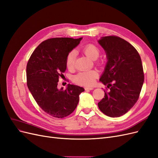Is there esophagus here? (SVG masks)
<instances>
[{
  "label": "esophagus",
  "mask_w": 158,
  "mask_h": 158,
  "mask_svg": "<svg viewBox=\"0 0 158 158\" xmlns=\"http://www.w3.org/2000/svg\"><path fill=\"white\" fill-rule=\"evenodd\" d=\"M85 90H92L94 89V88L92 87H85Z\"/></svg>",
  "instance_id": "obj_1"
}]
</instances>
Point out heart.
I'll use <instances>...</instances> for the list:
<instances>
[{"mask_svg":"<svg viewBox=\"0 0 158 158\" xmlns=\"http://www.w3.org/2000/svg\"><path fill=\"white\" fill-rule=\"evenodd\" d=\"M82 51L85 55H86L90 59L93 60L97 59L100 55V50L98 47L96 45L91 44L84 46L82 49ZM75 59L76 52L74 51H71L66 58V65L68 69H72L74 67ZM98 73L95 70L83 71L80 72L77 75H76L74 80L76 83L79 84L91 85L95 82V80L98 78Z\"/></svg>","mask_w":158,"mask_h":158,"instance_id":"1","label":"heart"}]
</instances>
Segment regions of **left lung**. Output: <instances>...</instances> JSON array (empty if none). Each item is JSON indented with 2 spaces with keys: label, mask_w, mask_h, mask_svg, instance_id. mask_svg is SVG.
Here are the masks:
<instances>
[{
  "label": "left lung",
  "mask_w": 158,
  "mask_h": 158,
  "mask_svg": "<svg viewBox=\"0 0 158 158\" xmlns=\"http://www.w3.org/2000/svg\"><path fill=\"white\" fill-rule=\"evenodd\" d=\"M106 52L107 63L99 80L110 91L98 103L102 113L110 117L125 114L138 101L144 74L140 56L131 44L110 35L98 41Z\"/></svg>",
  "instance_id": "obj_1"
}]
</instances>
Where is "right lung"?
Wrapping results in <instances>:
<instances>
[{
	"label": "right lung",
	"instance_id": "add662e5",
	"mask_svg": "<svg viewBox=\"0 0 158 158\" xmlns=\"http://www.w3.org/2000/svg\"><path fill=\"white\" fill-rule=\"evenodd\" d=\"M82 37H55L37 47L26 66L27 85L33 98L44 111L56 118H63L78 106L82 87L69 84L66 89H58L59 77L66 69V58L77 46Z\"/></svg>",
	"mask_w": 158,
	"mask_h": 158
}]
</instances>
